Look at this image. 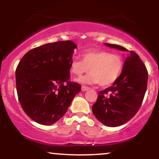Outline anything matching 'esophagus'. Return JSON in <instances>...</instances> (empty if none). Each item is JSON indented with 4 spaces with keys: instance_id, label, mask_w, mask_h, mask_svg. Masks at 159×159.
I'll use <instances>...</instances> for the list:
<instances>
[{
    "instance_id": "34e87169",
    "label": "esophagus",
    "mask_w": 159,
    "mask_h": 159,
    "mask_svg": "<svg viewBox=\"0 0 159 159\" xmlns=\"http://www.w3.org/2000/svg\"><path fill=\"white\" fill-rule=\"evenodd\" d=\"M89 87H87V86H84V85H83L81 87V90L82 91H86V90H89Z\"/></svg>"
}]
</instances>
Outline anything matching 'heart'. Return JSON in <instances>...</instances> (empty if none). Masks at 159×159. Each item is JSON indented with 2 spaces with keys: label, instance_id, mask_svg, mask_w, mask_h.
Returning <instances> with one entry per match:
<instances>
[{
  "label": "heart",
  "instance_id": "heart-1",
  "mask_svg": "<svg viewBox=\"0 0 159 159\" xmlns=\"http://www.w3.org/2000/svg\"><path fill=\"white\" fill-rule=\"evenodd\" d=\"M81 57L82 60L71 61L69 70L75 75L81 76L90 69L91 73L78 80L82 83L99 84L107 87L119 78L123 71V58L107 51H87L81 54Z\"/></svg>",
  "mask_w": 159,
  "mask_h": 159
}]
</instances>
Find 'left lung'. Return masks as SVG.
Instances as JSON below:
<instances>
[{
  "label": "left lung",
  "instance_id": "8db88e82",
  "mask_svg": "<svg viewBox=\"0 0 159 159\" xmlns=\"http://www.w3.org/2000/svg\"><path fill=\"white\" fill-rule=\"evenodd\" d=\"M107 46L126 52L118 45ZM148 72L140 57L131 51L124 62L121 75L110 87L99 91L93 105L94 116L104 125L120 126L129 121L141 105L147 87Z\"/></svg>",
  "mask_w": 159,
  "mask_h": 159
}]
</instances>
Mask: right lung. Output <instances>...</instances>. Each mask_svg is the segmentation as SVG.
<instances>
[{
	"label": "right lung",
	"instance_id": "obj_1",
	"mask_svg": "<svg viewBox=\"0 0 159 159\" xmlns=\"http://www.w3.org/2000/svg\"><path fill=\"white\" fill-rule=\"evenodd\" d=\"M76 45L70 40L36 47L27 52L16 70L18 97L30 119L52 125L66 114L81 87L69 80Z\"/></svg>",
	"mask_w": 159,
	"mask_h": 159
}]
</instances>
